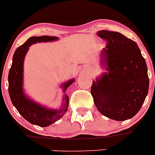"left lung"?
Here are the masks:
<instances>
[{
  "label": "left lung",
  "instance_id": "obj_1",
  "mask_svg": "<svg viewBox=\"0 0 155 155\" xmlns=\"http://www.w3.org/2000/svg\"><path fill=\"white\" fill-rule=\"evenodd\" d=\"M97 35L107 42L101 58L107 73L93 82L91 94L101 114L127 120L139 112L148 94L146 63L137 44L121 33L101 30Z\"/></svg>",
  "mask_w": 155,
  "mask_h": 155
}]
</instances>
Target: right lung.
<instances>
[{
	"instance_id": "right-lung-1",
	"label": "right lung",
	"mask_w": 155,
	"mask_h": 155,
	"mask_svg": "<svg viewBox=\"0 0 155 155\" xmlns=\"http://www.w3.org/2000/svg\"><path fill=\"white\" fill-rule=\"evenodd\" d=\"M57 39L58 38L55 36L47 35L29 38L23 45L19 46L16 50L13 57L12 66L9 71L8 91L12 103L24 119L30 124L41 127H48L62 117L67 110L69 97L65 94L64 106L58 110L48 109L35 103L32 101L28 100L24 94L22 88L23 61L25 54L28 50V47L31 44ZM72 82H73V79L67 83H64L62 85L64 89H67Z\"/></svg>"
}]
</instances>
